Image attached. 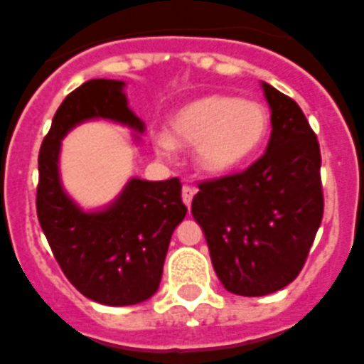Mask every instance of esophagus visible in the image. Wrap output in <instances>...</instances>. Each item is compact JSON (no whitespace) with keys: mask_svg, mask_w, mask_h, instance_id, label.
<instances>
[{"mask_svg":"<svg viewBox=\"0 0 364 364\" xmlns=\"http://www.w3.org/2000/svg\"><path fill=\"white\" fill-rule=\"evenodd\" d=\"M194 193H196V191H194V187H191V185H185V187H183L181 198H183V204H185L187 208L191 206V202H193Z\"/></svg>","mask_w":364,"mask_h":364,"instance_id":"obj_1","label":"esophagus"}]
</instances>
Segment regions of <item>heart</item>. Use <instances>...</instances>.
<instances>
[{"mask_svg": "<svg viewBox=\"0 0 364 364\" xmlns=\"http://www.w3.org/2000/svg\"><path fill=\"white\" fill-rule=\"evenodd\" d=\"M269 110L262 102L210 95L188 102L156 141L162 154L176 145H196L194 160L208 173H227L248 162L267 137Z\"/></svg>", "mask_w": 364, "mask_h": 364, "instance_id": "b5f03b06", "label": "heart"}]
</instances>
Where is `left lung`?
<instances>
[{"mask_svg": "<svg viewBox=\"0 0 364 364\" xmlns=\"http://www.w3.org/2000/svg\"><path fill=\"white\" fill-rule=\"evenodd\" d=\"M271 137L238 173L198 183L194 219L204 231L221 284L238 296H267L296 279L323 221L321 149L288 95L263 83Z\"/></svg>", "mask_w": 364, "mask_h": 364, "instance_id": "obj_1", "label": "left lung"}]
</instances>
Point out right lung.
I'll return each instance as SVG.
<instances>
[{
    "mask_svg": "<svg viewBox=\"0 0 364 364\" xmlns=\"http://www.w3.org/2000/svg\"><path fill=\"white\" fill-rule=\"evenodd\" d=\"M90 118L143 122L127 108L124 82L90 80L60 102L38 156V219L57 263L85 298L102 305L141 304L156 292L171 232L185 218L181 181L132 179L107 210L85 213L60 187V139Z\"/></svg>",
    "mask_w": 364,
    "mask_h": 364,
    "instance_id": "right-lung-1",
    "label": "right lung"
}]
</instances>
